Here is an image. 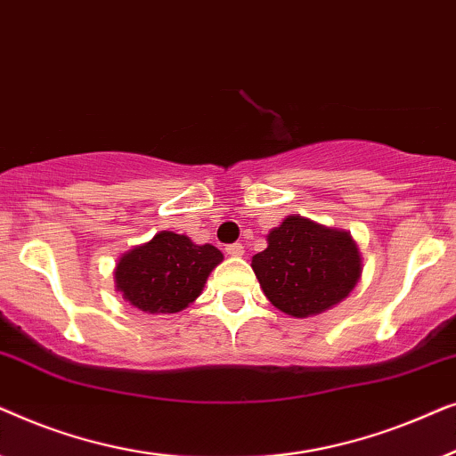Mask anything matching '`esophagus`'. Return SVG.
Listing matches in <instances>:
<instances>
[{
	"label": "esophagus",
	"instance_id": "obj_1",
	"mask_svg": "<svg viewBox=\"0 0 456 456\" xmlns=\"http://www.w3.org/2000/svg\"><path fill=\"white\" fill-rule=\"evenodd\" d=\"M226 253L232 255V257H240L245 253V248H242L240 242H232V245H226Z\"/></svg>",
	"mask_w": 456,
	"mask_h": 456
}]
</instances>
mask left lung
<instances>
[{
	"label": "left lung",
	"mask_w": 456,
	"mask_h": 456,
	"mask_svg": "<svg viewBox=\"0 0 456 456\" xmlns=\"http://www.w3.org/2000/svg\"><path fill=\"white\" fill-rule=\"evenodd\" d=\"M251 267L273 307L307 317L348 297L361 276V255L348 232L289 216L267 234V248Z\"/></svg>",
	"instance_id": "left-lung-1"
}]
</instances>
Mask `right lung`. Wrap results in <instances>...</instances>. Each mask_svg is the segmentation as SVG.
<instances>
[{
    "label": "right lung",
    "mask_w": 456,
    "mask_h": 456,
    "mask_svg": "<svg viewBox=\"0 0 456 456\" xmlns=\"http://www.w3.org/2000/svg\"><path fill=\"white\" fill-rule=\"evenodd\" d=\"M224 255L189 236L159 232L145 245L122 255L116 286L133 307L147 314H176L201 295L205 280Z\"/></svg>",
    "instance_id": "add662e5"
}]
</instances>
